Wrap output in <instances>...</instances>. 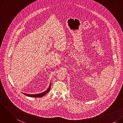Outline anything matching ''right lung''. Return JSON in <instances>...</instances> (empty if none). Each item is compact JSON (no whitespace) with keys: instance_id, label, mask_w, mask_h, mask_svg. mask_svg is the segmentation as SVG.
Listing matches in <instances>:
<instances>
[{"instance_id":"1","label":"right lung","mask_w":123,"mask_h":123,"mask_svg":"<svg viewBox=\"0 0 123 123\" xmlns=\"http://www.w3.org/2000/svg\"><path fill=\"white\" fill-rule=\"evenodd\" d=\"M51 83L50 82V84L49 85V88L46 90V91H44V92H42L40 94H26V93H22L24 95L28 96V97H35V98H37V97H42L44 96V95H46L47 93H48L50 90V87H51Z\"/></svg>"}]
</instances>
